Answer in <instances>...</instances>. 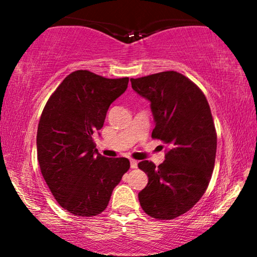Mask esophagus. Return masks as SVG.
I'll list each match as a JSON object with an SVG mask.
<instances>
[{"mask_svg": "<svg viewBox=\"0 0 257 257\" xmlns=\"http://www.w3.org/2000/svg\"><path fill=\"white\" fill-rule=\"evenodd\" d=\"M131 168H132V169H135V168H138V162L134 161V159H131Z\"/></svg>", "mask_w": 257, "mask_h": 257, "instance_id": "34e87169", "label": "esophagus"}]
</instances>
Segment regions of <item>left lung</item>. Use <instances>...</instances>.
Listing matches in <instances>:
<instances>
[{"instance_id": "1", "label": "left lung", "mask_w": 257, "mask_h": 257, "mask_svg": "<svg viewBox=\"0 0 257 257\" xmlns=\"http://www.w3.org/2000/svg\"><path fill=\"white\" fill-rule=\"evenodd\" d=\"M131 82L151 102L152 138L168 147L166 161L158 167L149 161L138 164L149 176L139 202L149 216L173 220L193 208L210 182L217 145L210 106L198 85L176 71Z\"/></svg>"}]
</instances>
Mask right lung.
Masks as SVG:
<instances>
[{
    "instance_id": "1",
    "label": "right lung",
    "mask_w": 257,
    "mask_h": 257,
    "mask_svg": "<svg viewBox=\"0 0 257 257\" xmlns=\"http://www.w3.org/2000/svg\"><path fill=\"white\" fill-rule=\"evenodd\" d=\"M128 82V77L106 78L77 70L59 84L41 114V173L57 202L73 215L89 217L102 213L113 188L131 168L126 158L100 155L93 140Z\"/></svg>"
}]
</instances>
